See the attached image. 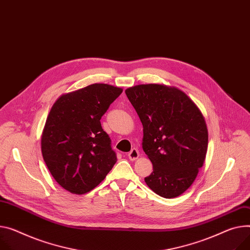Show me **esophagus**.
<instances>
[{"label": "esophagus", "instance_id": "34e87169", "mask_svg": "<svg viewBox=\"0 0 250 250\" xmlns=\"http://www.w3.org/2000/svg\"><path fill=\"white\" fill-rule=\"evenodd\" d=\"M138 157H139V151L136 148L131 149V151L128 153V158L130 160H132V161L133 160H136Z\"/></svg>", "mask_w": 250, "mask_h": 250}]
</instances>
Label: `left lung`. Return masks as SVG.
<instances>
[{"mask_svg":"<svg viewBox=\"0 0 250 250\" xmlns=\"http://www.w3.org/2000/svg\"><path fill=\"white\" fill-rule=\"evenodd\" d=\"M125 93L143 125L142 148L153 165L146 184L164 198L181 195L205 160L208 132L203 115L174 87L146 84Z\"/></svg>","mask_w":250,"mask_h":250,"instance_id":"left-lung-1","label":"left lung"}]
</instances>
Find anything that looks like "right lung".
Returning <instances> with one entry per match:
<instances>
[{
	"label": "right lung",
	"mask_w": 250,
	"mask_h": 250,
	"mask_svg": "<svg viewBox=\"0 0 250 250\" xmlns=\"http://www.w3.org/2000/svg\"><path fill=\"white\" fill-rule=\"evenodd\" d=\"M122 89L92 84L55 102L43 131L44 161L54 179L74 194L95 188L117 161L101 118Z\"/></svg>",
	"instance_id": "obj_1"
}]
</instances>
